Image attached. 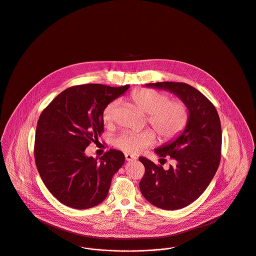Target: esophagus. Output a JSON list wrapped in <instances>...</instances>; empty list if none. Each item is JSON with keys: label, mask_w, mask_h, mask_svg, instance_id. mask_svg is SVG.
I'll list each match as a JSON object with an SVG mask.
<instances>
[{"label": "esophagus", "mask_w": 256, "mask_h": 256, "mask_svg": "<svg viewBox=\"0 0 256 256\" xmlns=\"http://www.w3.org/2000/svg\"><path fill=\"white\" fill-rule=\"evenodd\" d=\"M126 160H128V162H132V160H136V158L134 156H132V154H126Z\"/></svg>", "instance_id": "34e87169"}]
</instances>
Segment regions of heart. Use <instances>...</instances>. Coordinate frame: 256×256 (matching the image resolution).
Wrapping results in <instances>:
<instances>
[{
    "instance_id": "heart-1",
    "label": "heart",
    "mask_w": 256,
    "mask_h": 256,
    "mask_svg": "<svg viewBox=\"0 0 256 256\" xmlns=\"http://www.w3.org/2000/svg\"><path fill=\"white\" fill-rule=\"evenodd\" d=\"M132 100L144 114L148 122L164 140L176 138L186 128L188 122V110L186 104L180 100H168L166 94L142 88L132 94ZM118 102L112 100L106 106L102 112L104 124H110L116 118ZM156 140L152 130H146L140 132H122L116 140V146L130 154H138Z\"/></svg>"
}]
</instances>
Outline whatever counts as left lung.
<instances>
[{"instance_id": "1", "label": "left lung", "mask_w": 256, "mask_h": 256, "mask_svg": "<svg viewBox=\"0 0 256 256\" xmlns=\"http://www.w3.org/2000/svg\"><path fill=\"white\" fill-rule=\"evenodd\" d=\"M146 86L168 90L188 110V122L180 134L154 150L160 160L174 158V166L164 170L140 158L146 168L140 182L144 198L162 210H180L202 194L218 168L222 150L220 116L206 96L188 84L160 82Z\"/></svg>"}]
</instances>
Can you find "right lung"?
Wrapping results in <instances>:
<instances>
[{
	"label": "right lung",
	"mask_w": 256,
	"mask_h": 256,
	"mask_svg": "<svg viewBox=\"0 0 256 256\" xmlns=\"http://www.w3.org/2000/svg\"><path fill=\"white\" fill-rule=\"evenodd\" d=\"M128 88L98 84L72 86L40 114L34 160L44 186L62 204L86 210L106 200L112 176L124 164V156L110 150L98 160L86 156L84 150L104 132L106 106Z\"/></svg>",
	"instance_id": "obj_1"
}]
</instances>
